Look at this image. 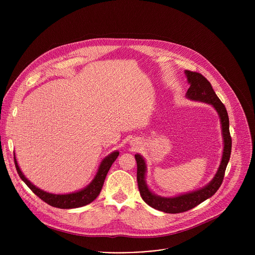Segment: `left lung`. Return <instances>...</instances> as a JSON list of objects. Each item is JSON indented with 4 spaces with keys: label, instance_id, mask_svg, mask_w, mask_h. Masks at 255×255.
Returning <instances> with one entry per match:
<instances>
[{
    "label": "left lung",
    "instance_id": "8db88e82",
    "mask_svg": "<svg viewBox=\"0 0 255 255\" xmlns=\"http://www.w3.org/2000/svg\"><path fill=\"white\" fill-rule=\"evenodd\" d=\"M185 74L190 85L186 97L192 101L211 105L215 109L218 116H219L223 138V152L220 165L208 185L199 190L186 194H180L174 197H161L154 194L149 189L146 183V161L139 153L135 154V159L137 162V183L141 198L150 207L169 214L189 211L207 199L211 198L218 191L223 181L225 169L230 159L232 147V140L229 131V117L225 106L222 104L220 99L217 97L210 82L205 77H203L201 74H198V72L190 70H185Z\"/></svg>",
    "mask_w": 255,
    "mask_h": 255
}]
</instances>
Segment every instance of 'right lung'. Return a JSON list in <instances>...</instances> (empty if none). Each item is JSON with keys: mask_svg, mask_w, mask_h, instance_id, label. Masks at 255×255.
I'll list each match as a JSON object with an SVG mask.
<instances>
[{"mask_svg": "<svg viewBox=\"0 0 255 255\" xmlns=\"http://www.w3.org/2000/svg\"><path fill=\"white\" fill-rule=\"evenodd\" d=\"M118 155H119L118 150H115L109 155H107L101 161L99 168L97 170V173L92 179L91 183L84 189L74 193H69V194H51L34 186L21 171L18 165L15 153H14V160H15V166L19 176L36 196L39 197L42 201H44L45 203H47L52 207L59 208V209H74V208H80L92 203L100 195L106 175L109 169H110L111 165L113 164V162L118 157Z\"/></svg>", "mask_w": 255, "mask_h": 255, "instance_id": "right-lung-1", "label": "right lung"}]
</instances>
